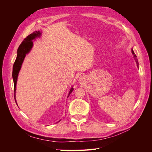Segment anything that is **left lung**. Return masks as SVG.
<instances>
[{"label":"left lung","mask_w":152,"mask_h":152,"mask_svg":"<svg viewBox=\"0 0 152 152\" xmlns=\"http://www.w3.org/2000/svg\"><path fill=\"white\" fill-rule=\"evenodd\" d=\"M132 54L134 55V57L135 58V61H136V63H137V66H139V65H139V63H138V61H137V56H136V55H135V53H134V52L133 50H132Z\"/></svg>","instance_id":"1"}]
</instances>
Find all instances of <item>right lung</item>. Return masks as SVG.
Here are the masks:
<instances>
[{
  "instance_id": "obj_1",
  "label": "right lung",
  "mask_w": 152,
  "mask_h": 152,
  "mask_svg": "<svg viewBox=\"0 0 152 152\" xmlns=\"http://www.w3.org/2000/svg\"><path fill=\"white\" fill-rule=\"evenodd\" d=\"M41 33L40 31L33 32V33L28 35L25 39L23 40V41L20 45L18 49L17 57L13 64V72H12V77H13V83H14V97H15V100L16 103H17H17L15 99V91H16V85H17L18 73L21 69L23 60L26 57V55L29 52V51L32 49V47H33V41L36 38L39 37L41 36ZM73 89H74L73 88V87H72L69 91L68 97H69L70 94L73 91Z\"/></svg>"
}]
</instances>
